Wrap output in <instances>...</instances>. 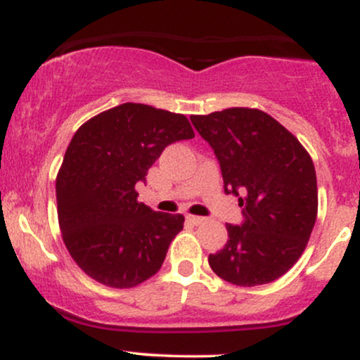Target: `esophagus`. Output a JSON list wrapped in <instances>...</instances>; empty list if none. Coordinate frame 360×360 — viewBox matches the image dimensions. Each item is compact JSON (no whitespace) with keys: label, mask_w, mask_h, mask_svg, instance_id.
Here are the masks:
<instances>
[{"label":"esophagus","mask_w":360,"mask_h":360,"mask_svg":"<svg viewBox=\"0 0 360 360\" xmlns=\"http://www.w3.org/2000/svg\"><path fill=\"white\" fill-rule=\"evenodd\" d=\"M186 220H188L189 223H193V225H201V223L205 221L203 217H194V214H188L186 217Z\"/></svg>","instance_id":"esophagus-1"}]
</instances>
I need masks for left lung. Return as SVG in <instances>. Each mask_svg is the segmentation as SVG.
Returning a JSON list of instances; mask_svg holds the SVG:
<instances>
[{
	"instance_id": "left-lung-1",
	"label": "left lung",
	"mask_w": 360,
	"mask_h": 360,
	"mask_svg": "<svg viewBox=\"0 0 360 360\" xmlns=\"http://www.w3.org/2000/svg\"><path fill=\"white\" fill-rule=\"evenodd\" d=\"M191 123L213 148L223 189L237 194L243 217L240 225H226L229 240L210 254V266L237 286L272 283L295 266L315 226L318 189L311 157L260 110L193 115Z\"/></svg>"
}]
</instances>
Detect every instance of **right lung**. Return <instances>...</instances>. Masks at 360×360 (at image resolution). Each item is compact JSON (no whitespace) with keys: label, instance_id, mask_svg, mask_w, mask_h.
I'll list each match as a JSON object with an SVG mask.
<instances>
[{"label":"right lung","instance_id":"obj_1","mask_svg":"<svg viewBox=\"0 0 360 360\" xmlns=\"http://www.w3.org/2000/svg\"><path fill=\"white\" fill-rule=\"evenodd\" d=\"M194 137L184 115L123 103L86 122L57 174V214L69 254L89 278L134 288L154 276L183 214L139 203L135 184L171 143Z\"/></svg>","mask_w":360,"mask_h":360}]
</instances>
